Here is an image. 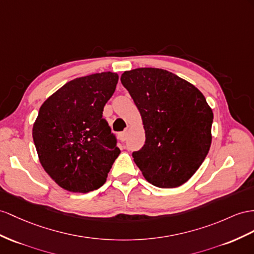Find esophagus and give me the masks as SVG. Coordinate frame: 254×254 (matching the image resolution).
I'll use <instances>...</instances> for the list:
<instances>
[{
  "instance_id": "34e87169",
  "label": "esophagus",
  "mask_w": 254,
  "mask_h": 254,
  "mask_svg": "<svg viewBox=\"0 0 254 254\" xmlns=\"http://www.w3.org/2000/svg\"><path fill=\"white\" fill-rule=\"evenodd\" d=\"M127 135H128V132H127V131H123V132H121V133L119 134V138H120V140H121V141H125V140H127Z\"/></svg>"
}]
</instances>
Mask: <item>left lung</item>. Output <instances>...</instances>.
Returning <instances> with one entry per match:
<instances>
[{
  "label": "left lung",
  "instance_id": "1",
  "mask_svg": "<svg viewBox=\"0 0 254 254\" xmlns=\"http://www.w3.org/2000/svg\"><path fill=\"white\" fill-rule=\"evenodd\" d=\"M121 82L138 108L146 140L133 152L136 165L155 187L189 180L211 145L212 110L193 84L171 71L141 67L125 71Z\"/></svg>",
  "mask_w": 254,
  "mask_h": 254
}]
</instances>
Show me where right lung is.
<instances>
[{
    "label": "right lung",
    "instance_id": "add662e5",
    "mask_svg": "<svg viewBox=\"0 0 254 254\" xmlns=\"http://www.w3.org/2000/svg\"><path fill=\"white\" fill-rule=\"evenodd\" d=\"M119 76L112 71L76 78L44 102L33 140L44 170L63 189L87 193L105 184L120 149L103 118Z\"/></svg>",
    "mask_w": 254,
    "mask_h": 254
}]
</instances>
